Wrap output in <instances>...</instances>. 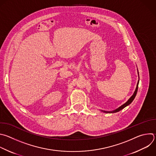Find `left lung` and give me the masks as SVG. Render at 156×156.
Returning a JSON list of instances; mask_svg holds the SVG:
<instances>
[{
  "label": "left lung",
  "instance_id": "obj_1",
  "mask_svg": "<svg viewBox=\"0 0 156 156\" xmlns=\"http://www.w3.org/2000/svg\"><path fill=\"white\" fill-rule=\"evenodd\" d=\"M138 83H139V81H138V83H137V86H136V89H135V92H134V94H133V95L128 100V101H127L126 103H124V105H122V106H121L120 107H119V108H117L116 110H114V111H112V112H105V111H102V112H105V113H116V112H119L120 110H122L123 108H124L126 107H127V106L129 105V104H130V103L132 102V101L134 100V98H135V96H136V93H137V91H138Z\"/></svg>",
  "mask_w": 156,
  "mask_h": 156
}]
</instances>
